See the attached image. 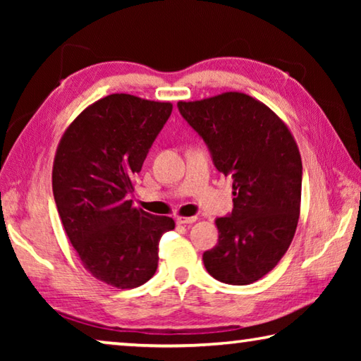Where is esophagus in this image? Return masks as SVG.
<instances>
[{"label":"esophagus","mask_w":361,"mask_h":361,"mask_svg":"<svg viewBox=\"0 0 361 361\" xmlns=\"http://www.w3.org/2000/svg\"><path fill=\"white\" fill-rule=\"evenodd\" d=\"M195 216H178L176 218V223L178 224H192L195 221Z\"/></svg>","instance_id":"34e87169"}]
</instances>
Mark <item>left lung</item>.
Masks as SVG:
<instances>
[{
    "mask_svg": "<svg viewBox=\"0 0 361 361\" xmlns=\"http://www.w3.org/2000/svg\"><path fill=\"white\" fill-rule=\"evenodd\" d=\"M178 109L234 181V210L215 219L218 245L204 253L207 272L223 283H253L277 266L296 232L302 162L295 137L271 108L242 92L178 102Z\"/></svg>",
    "mask_w": 361,
    "mask_h": 361,
    "instance_id": "obj_1",
    "label": "left lung"
}]
</instances>
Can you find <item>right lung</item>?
<instances>
[{"instance_id": "add662e5", "label": "right lung", "mask_w": 361, "mask_h": 361, "mask_svg": "<svg viewBox=\"0 0 361 361\" xmlns=\"http://www.w3.org/2000/svg\"><path fill=\"white\" fill-rule=\"evenodd\" d=\"M172 108L111 94L78 114L57 146L52 191L63 229L82 266L116 288H137L154 276L159 240L175 228L172 218L127 199Z\"/></svg>"}]
</instances>
